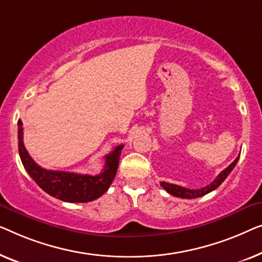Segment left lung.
I'll return each mask as SVG.
<instances>
[{"mask_svg": "<svg viewBox=\"0 0 262 262\" xmlns=\"http://www.w3.org/2000/svg\"><path fill=\"white\" fill-rule=\"evenodd\" d=\"M238 158H240V156H238L236 159H235L233 163H231L226 169H223V171L221 172L219 176H217V178L213 180L212 183H210L209 185L202 187V189L191 190V189H186V187L176 185V184H169V183H165V182H161L160 185L163 186L164 189L166 190L169 194H172V196H174V197L189 198V200H191V198L202 197V196H204V194L211 192V191L217 189V187H219L221 184L224 182V179H226L227 177L230 174V172L233 171V168L235 167V165L237 164Z\"/></svg>", "mask_w": 262, "mask_h": 262, "instance_id": "left-lung-1", "label": "left lung"}]
</instances>
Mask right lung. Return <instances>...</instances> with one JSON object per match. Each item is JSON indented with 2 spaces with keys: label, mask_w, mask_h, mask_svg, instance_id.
<instances>
[{
  "label": "right lung",
  "mask_w": 262,
  "mask_h": 262,
  "mask_svg": "<svg viewBox=\"0 0 262 262\" xmlns=\"http://www.w3.org/2000/svg\"><path fill=\"white\" fill-rule=\"evenodd\" d=\"M17 139H19V154L22 165L32 179L41 189L58 200L69 203H86L97 200L113 183L116 176L121 150L123 145L114 148L105 156V165L103 172L97 176L79 174L73 172L52 171L40 167L29 156L24 145V128L22 121H17Z\"/></svg>",
  "instance_id": "add662e5"
}]
</instances>
